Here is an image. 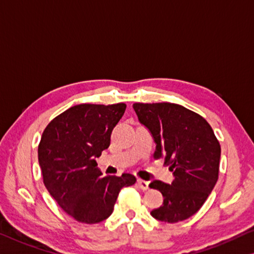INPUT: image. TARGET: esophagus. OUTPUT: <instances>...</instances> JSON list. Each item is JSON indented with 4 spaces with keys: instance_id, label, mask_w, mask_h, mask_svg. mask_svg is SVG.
<instances>
[{
    "instance_id": "34e87169",
    "label": "esophagus",
    "mask_w": 254,
    "mask_h": 254,
    "mask_svg": "<svg viewBox=\"0 0 254 254\" xmlns=\"http://www.w3.org/2000/svg\"><path fill=\"white\" fill-rule=\"evenodd\" d=\"M137 185L140 190H149V182L146 181H143V179H138L137 181Z\"/></svg>"
}]
</instances>
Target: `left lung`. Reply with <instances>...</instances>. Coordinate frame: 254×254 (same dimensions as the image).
I'll list each match as a JSON object with an SVG mask.
<instances>
[{
  "instance_id": "8db88e82",
  "label": "left lung",
  "mask_w": 254,
  "mask_h": 254,
  "mask_svg": "<svg viewBox=\"0 0 254 254\" xmlns=\"http://www.w3.org/2000/svg\"><path fill=\"white\" fill-rule=\"evenodd\" d=\"M132 108L157 144L154 159H165L175 176L171 184H150L163 195V204L152 210V217L169 224L189 219L201 209L218 181L219 140L203 117L179 104L134 103Z\"/></svg>"
}]
</instances>
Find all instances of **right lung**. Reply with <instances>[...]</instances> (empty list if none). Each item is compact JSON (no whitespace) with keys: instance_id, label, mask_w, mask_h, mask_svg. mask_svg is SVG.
Wrapping results in <instances>:
<instances>
[{"instance_id":"add662e5","label":"right lung","mask_w":254,"mask_h":254,"mask_svg":"<svg viewBox=\"0 0 254 254\" xmlns=\"http://www.w3.org/2000/svg\"><path fill=\"white\" fill-rule=\"evenodd\" d=\"M126 110L125 103L78 104L51 120L38 144L43 183L65 213L83 224L110 217L120 190L135 176L104 177L96 158Z\"/></svg>"}]
</instances>
